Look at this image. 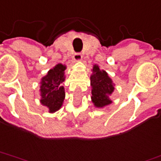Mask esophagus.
Here are the masks:
<instances>
[{
  "label": "esophagus",
  "instance_id": "obj_1",
  "mask_svg": "<svg viewBox=\"0 0 161 161\" xmlns=\"http://www.w3.org/2000/svg\"><path fill=\"white\" fill-rule=\"evenodd\" d=\"M73 59H74L75 61H80V60L82 59L81 54H80V53H75V54L73 55Z\"/></svg>",
  "mask_w": 161,
  "mask_h": 161
}]
</instances>
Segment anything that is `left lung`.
I'll use <instances>...</instances> for the list:
<instances>
[{
  "instance_id": "8db88e82",
  "label": "left lung",
  "mask_w": 161,
  "mask_h": 161,
  "mask_svg": "<svg viewBox=\"0 0 161 161\" xmlns=\"http://www.w3.org/2000/svg\"><path fill=\"white\" fill-rule=\"evenodd\" d=\"M92 86V102L97 107H103L112 103L109 96L113 92L114 87L108 74L94 65L93 74L90 77Z\"/></svg>"
}]
</instances>
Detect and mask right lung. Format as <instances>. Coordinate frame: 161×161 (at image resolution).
<instances>
[{"instance_id":"right-lung-1","label":"right lung","mask_w":161,"mask_h":161,"mask_svg":"<svg viewBox=\"0 0 161 161\" xmlns=\"http://www.w3.org/2000/svg\"><path fill=\"white\" fill-rule=\"evenodd\" d=\"M64 70L65 66L58 64L55 67L48 71V74L42 80L41 86V103L47 106L50 113L58 111L62 106L64 99Z\"/></svg>"}]
</instances>
